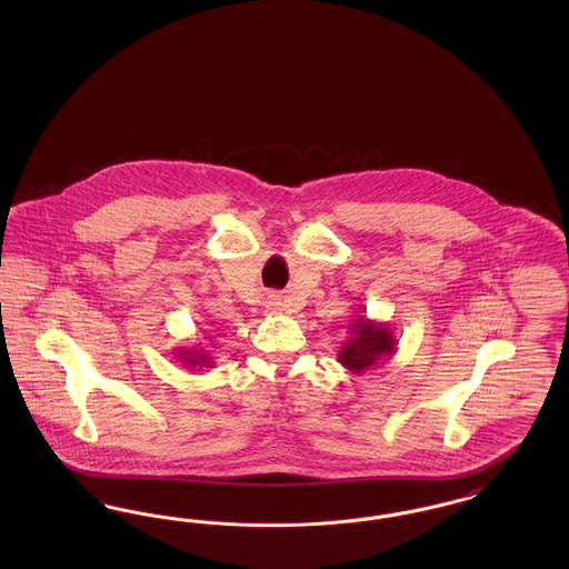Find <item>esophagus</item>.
Masks as SVG:
<instances>
[{
	"label": "esophagus",
	"instance_id": "esophagus-1",
	"mask_svg": "<svg viewBox=\"0 0 569 569\" xmlns=\"http://www.w3.org/2000/svg\"><path fill=\"white\" fill-rule=\"evenodd\" d=\"M271 305L274 309H281V305H283V302H281V298H272Z\"/></svg>",
	"mask_w": 569,
	"mask_h": 569
}]
</instances>
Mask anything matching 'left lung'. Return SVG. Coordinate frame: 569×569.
I'll use <instances>...</instances> for the list:
<instances>
[{
	"mask_svg": "<svg viewBox=\"0 0 569 569\" xmlns=\"http://www.w3.org/2000/svg\"><path fill=\"white\" fill-rule=\"evenodd\" d=\"M348 330L350 337L337 353V360L353 376L383 367V362H388L397 352L399 341L395 339L392 328L386 322L369 320L362 311L360 316H352Z\"/></svg>",
	"mask_w": 569,
	"mask_h": 569,
	"instance_id": "left-lung-1",
	"label": "left lung"
}]
</instances>
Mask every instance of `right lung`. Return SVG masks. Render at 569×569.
Wrapping results in <instances>:
<instances>
[{"mask_svg": "<svg viewBox=\"0 0 569 569\" xmlns=\"http://www.w3.org/2000/svg\"><path fill=\"white\" fill-rule=\"evenodd\" d=\"M172 353H174V360L181 362L186 369H191V367H198V371L213 369V358L200 346H193V348L179 346V348H174Z\"/></svg>", "mask_w": 569, "mask_h": 569, "instance_id": "right-lung-1", "label": "right lung"}]
</instances>
